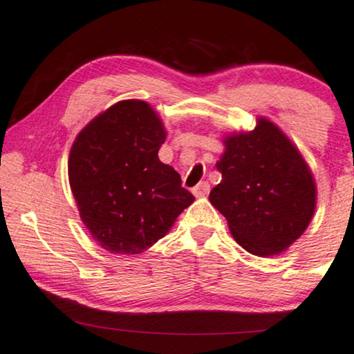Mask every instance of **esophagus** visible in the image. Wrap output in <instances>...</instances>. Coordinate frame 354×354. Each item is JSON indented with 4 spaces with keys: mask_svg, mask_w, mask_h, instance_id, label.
Here are the masks:
<instances>
[{
    "mask_svg": "<svg viewBox=\"0 0 354 354\" xmlns=\"http://www.w3.org/2000/svg\"><path fill=\"white\" fill-rule=\"evenodd\" d=\"M209 190H211V187H209V183L207 182H201V183H198V185L193 188V195L195 196H206L207 193H209Z\"/></svg>",
    "mask_w": 354,
    "mask_h": 354,
    "instance_id": "obj_1",
    "label": "esophagus"
}]
</instances>
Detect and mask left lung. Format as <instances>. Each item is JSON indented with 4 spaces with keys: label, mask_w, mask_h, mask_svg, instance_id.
Returning a JSON list of instances; mask_svg holds the SVG:
<instances>
[{
    "label": "left lung",
    "mask_w": 354,
    "mask_h": 354,
    "mask_svg": "<svg viewBox=\"0 0 354 354\" xmlns=\"http://www.w3.org/2000/svg\"><path fill=\"white\" fill-rule=\"evenodd\" d=\"M216 164L222 180L209 201L236 243L256 256L282 253L303 235L316 209V183L297 147L268 119L232 133Z\"/></svg>",
    "instance_id": "obj_1"
}]
</instances>
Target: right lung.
<instances>
[{
    "label": "right lung",
    "instance_id": "obj_1",
    "mask_svg": "<svg viewBox=\"0 0 354 354\" xmlns=\"http://www.w3.org/2000/svg\"><path fill=\"white\" fill-rule=\"evenodd\" d=\"M164 140L151 106L125 100L96 115L72 145L67 167L80 219L111 253H143L195 201L178 172L159 161Z\"/></svg>",
    "mask_w": 354,
    "mask_h": 354
}]
</instances>
